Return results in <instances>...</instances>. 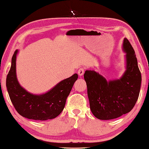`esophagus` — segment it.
Instances as JSON below:
<instances>
[{
	"label": "esophagus",
	"mask_w": 149,
	"mask_h": 149,
	"mask_svg": "<svg viewBox=\"0 0 149 149\" xmlns=\"http://www.w3.org/2000/svg\"><path fill=\"white\" fill-rule=\"evenodd\" d=\"M84 72H85V68H80L77 71L78 75H79V76H82V75L84 74Z\"/></svg>",
	"instance_id": "34e87169"
}]
</instances>
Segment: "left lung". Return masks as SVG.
<instances>
[{"instance_id": "left-lung-1", "label": "left lung", "mask_w": 149, "mask_h": 149, "mask_svg": "<svg viewBox=\"0 0 149 149\" xmlns=\"http://www.w3.org/2000/svg\"><path fill=\"white\" fill-rule=\"evenodd\" d=\"M125 53V71L119 79L107 81L94 70L84 74L90 108L100 120H111L129 113L138 99L141 75L136 55L126 38L123 44Z\"/></svg>"}]
</instances>
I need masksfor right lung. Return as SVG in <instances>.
<instances>
[{"label":"right lung","instance_id":"obj_1","mask_svg":"<svg viewBox=\"0 0 149 149\" xmlns=\"http://www.w3.org/2000/svg\"><path fill=\"white\" fill-rule=\"evenodd\" d=\"M16 50L6 77V87L10 98L18 113L23 117L36 120L53 119L61 114L65 106L68 96L78 75L75 74L62 80L45 93L33 94L19 83L16 74Z\"/></svg>","mask_w":149,"mask_h":149}]
</instances>
